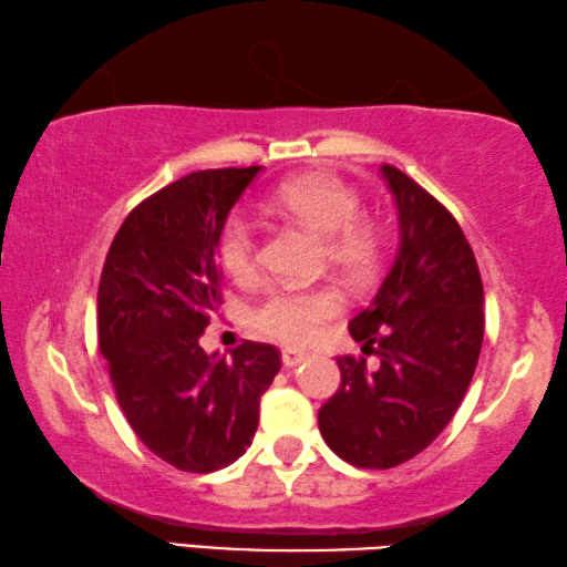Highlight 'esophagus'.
<instances>
[{
	"label": "esophagus",
	"mask_w": 567,
	"mask_h": 567,
	"mask_svg": "<svg viewBox=\"0 0 567 567\" xmlns=\"http://www.w3.org/2000/svg\"><path fill=\"white\" fill-rule=\"evenodd\" d=\"M307 354L297 352V350H282V364L285 368H297V364L305 362Z\"/></svg>",
	"instance_id": "esophagus-1"
}]
</instances>
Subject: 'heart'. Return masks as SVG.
Segmentation results:
<instances>
[{
    "label": "heart",
    "instance_id": "1",
    "mask_svg": "<svg viewBox=\"0 0 567 567\" xmlns=\"http://www.w3.org/2000/svg\"><path fill=\"white\" fill-rule=\"evenodd\" d=\"M270 205L324 237L328 260L352 280H364L378 267L382 233L375 219L358 215L354 189L330 175H302L282 182ZM217 255L235 280L257 272V229L252 217L235 213L219 229ZM342 310V295L328 285H285L252 307V328L275 342L302 348L320 338L324 324Z\"/></svg>",
    "mask_w": 567,
    "mask_h": 567
}]
</instances>
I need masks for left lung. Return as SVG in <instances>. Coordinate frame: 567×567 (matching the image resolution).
<instances>
[{
	"label": "left lung",
	"mask_w": 567,
	"mask_h": 567,
	"mask_svg": "<svg viewBox=\"0 0 567 567\" xmlns=\"http://www.w3.org/2000/svg\"><path fill=\"white\" fill-rule=\"evenodd\" d=\"M400 247L380 290L350 320L364 358H338L342 382L318 412L324 443L344 463L388 470L443 433L463 402L483 348V280L457 219L392 165Z\"/></svg>",
	"instance_id": "obj_1"
}]
</instances>
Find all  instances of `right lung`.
I'll list each match as a JSON object with an SVG mask.
<instances>
[{"instance_id":"right-lung-1","label":"right lung","mask_w":567,"mask_h":567,"mask_svg":"<svg viewBox=\"0 0 567 567\" xmlns=\"http://www.w3.org/2000/svg\"><path fill=\"white\" fill-rule=\"evenodd\" d=\"M260 169H203L162 187L127 215L102 267L97 332L114 395L134 435L185 473L247 453L282 364L265 342L229 358L199 344L223 302L219 229Z\"/></svg>"}]
</instances>
